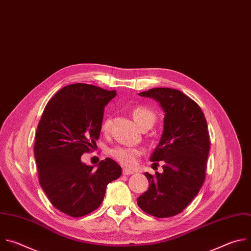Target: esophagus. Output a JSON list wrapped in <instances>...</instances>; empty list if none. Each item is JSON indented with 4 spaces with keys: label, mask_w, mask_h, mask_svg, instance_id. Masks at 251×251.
I'll use <instances>...</instances> for the list:
<instances>
[{
    "label": "esophagus",
    "mask_w": 251,
    "mask_h": 251,
    "mask_svg": "<svg viewBox=\"0 0 251 251\" xmlns=\"http://www.w3.org/2000/svg\"><path fill=\"white\" fill-rule=\"evenodd\" d=\"M133 173H134V171H131V170H128V169H124V170H123V174H124V175H126V176L131 175V174H133Z\"/></svg>",
    "instance_id": "obj_1"
}]
</instances>
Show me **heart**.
<instances>
[{
  "label": "heart",
  "instance_id": "1",
  "mask_svg": "<svg viewBox=\"0 0 251 251\" xmlns=\"http://www.w3.org/2000/svg\"><path fill=\"white\" fill-rule=\"evenodd\" d=\"M132 116L138 126L142 129L146 126L151 127L156 120L155 114L145 107L138 106L132 111ZM110 121L104 122L102 128L104 131L109 129ZM143 150L140 147H129V146H116L110 150V154L121 164L134 168L137 165L138 158L142 155Z\"/></svg>",
  "mask_w": 251,
  "mask_h": 251
}]
</instances>
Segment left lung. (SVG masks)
<instances>
[{"mask_svg": "<svg viewBox=\"0 0 251 251\" xmlns=\"http://www.w3.org/2000/svg\"><path fill=\"white\" fill-rule=\"evenodd\" d=\"M160 103L164 129L150 161L164 163L163 173H144L149 188L137 198L138 207L156 218L183 212L197 196L206 177L210 150L207 121L200 106L181 91L152 88L139 93Z\"/></svg>", "mask_w": 251, "mask_h": 251, "instance_id": "1", "label": "left lung"}]
</instances>
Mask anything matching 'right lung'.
<instances>
[{"instance_id": "1", "label": "right lung", "mask_w": 251, "mask_h": 251, "mask_svg": "<svg viewBox=\"0 0 251 251\" xmlns=\"http://www.w3.org/2000/svg\"><path fill=\"white\" fill-rule=\"evenodd\" d=\"M116 95L84 83L65 86L47 103L38 123L34 157L39 184L51 204L70 217L98 209L108 184L122 174L111 158L100 161L97 170L81 161L96 145L105 106Z\"/></svg>"}]
</instances>
